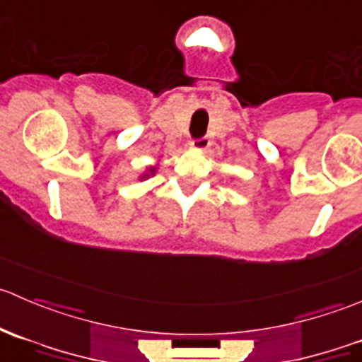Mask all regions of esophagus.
I'll return each mask as SVG.
<instances>
[{"mask_svg":"<svg viewBox=\"0 0 362 362\" xmlns=\"http://www.w3.org/2000/svg\"><path fill=\"white\" fill-rule=\"evenodd\" d=\"M191 147L196 148V151H206V148L210 147V138L203 136V138H198V140H192Z\"/></svg>","mask_w":362,"mask_h":362,"instance_id":"1","label":"esophagus"}]
</instances>
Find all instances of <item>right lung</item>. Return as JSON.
<instances>
[{
  "instance_id": "obj_1",
  "label": "right lung",
  "mask_w": 362,
  "mask_h": 362,
  "mask_svg": "<svg viewBox=\"0 0 362 362\" xmlns=\"http://www.w3.org/2000/svg\"><path fill=\"white\" fill-rule=\"evenodd\" d=\"M156 173V168H152L151 166V170H148V173H145V175H141V178H147L148 175H154Z\"/></svg>"
}]
</instances>
